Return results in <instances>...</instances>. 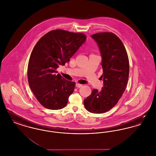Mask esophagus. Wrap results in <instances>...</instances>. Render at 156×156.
Instances as JSON below:
<instances>
[{
	"label": "esophagus",
	"mask_w": 156,
	"mask_h": 156,
	"mask_svg": "<svg viewBox=\"0 0 156 156\" xmlns=\"http://www.w3.org/2000/svg\"><path fill=\"white\" fill-rule=\"evenodd\" d=\"M82 84L78 83H76V87H78V88H81V87H82Z\"/></svg>",
	"instance_id": "1"
}]
</instances>
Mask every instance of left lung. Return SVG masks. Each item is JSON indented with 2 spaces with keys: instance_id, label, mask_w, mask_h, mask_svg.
Listing matches in <instances>:
<instances>
[{
  "instance_id": "obj_1",
  "label": "left lung",
  "mask_w": 156,
  "mask_h": 156,
  "mask_svg": "<svg viewBox=\"0 0 156 156\" xmlns=\"http://www.w3.org/2000/svg\"><path fill=\"white\" fill-rule=\"evenodd\" d=\"M91 37L101 54L104 87L100 91L93 89L83 102L88 111L102 113L111 109L122 96L128 81L129 62L124 45L114 33H98Z\"/></svg>"
}]
</instances>
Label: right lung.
Masks as SVG:
<instances>
[{
	"label": "right lung",
	"instance_id": "1",
	"mask_svg": "<svg viewBox=\"0 0 156 156\" xmlns=\"http://www.w3.org/2000/svg\"><path fill=\"white\" fill-rule=\"evenodd\" d=\"M82 33L52 30L41 37L30 55L27 78L30 89L44 107L58 110L67 105L75 82L68 81L56 69L64 66L86 41Z\"/></svg>",
	"mask_w": 156,
	"mask_h": 156
}]
</instances>
